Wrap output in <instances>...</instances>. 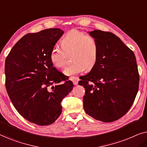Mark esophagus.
I'll return each mask as SVG.
<instances>
[{"label": "esophagus", "mask_w": 147, "mask_h": 147, "mask_svg": "<svg viewBox=\"0 0 147 147\" xmlns=\"http://www.w3.org/2000/svg\"><path fill=\"white\" fill-rule=\"evenodd\" d=\"M70 80H71L72 82H73L74 85H75V86L78 85V82H79V80H80L79 78H78V77H71V78H70Z\"/></svg>", "instance_id": "obj_1"}]
</instances>
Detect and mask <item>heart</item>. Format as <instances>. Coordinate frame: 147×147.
<instances>
[{"label":"heart","instance_id":"1","mask_svg":"<svg viewBox=\"0 0 147 147\" xmlns=\"http://www.w3.org/2000/svg\"><path fill=\"white\" fill-rule=\"evenodd\" d=\"M61 49L53 48L50 52L49 60L54 67L62 68L67 62V55L71 53L73 63L64 70L67 76L76 75L86 69L90 70L98 59L99 48L96 40L84 32L72 30L60 41Z\"/></svg>","mask_w":147,"mask_h":147}]
</instances>
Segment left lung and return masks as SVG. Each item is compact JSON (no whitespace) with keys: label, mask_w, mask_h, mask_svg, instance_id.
<instances>
[{"label":"left lung","mask_w":147,"mask_h":147,"mask_svg":"<svg viewBox=\"0 0 147 147\" xmlns=\"http://www.w3.org/2000/svg\"><path fill=\"white\" fill-rule=\"evenodd\" d=\"M97 41L96 65L78 84L85 88L86 113L104 122L115 121L131 107L139 85L135 55L120 39L110 32H88Z\"/></svg>","instance_id":"obj_1"}]
</instances>
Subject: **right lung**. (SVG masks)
Masks as SVG:
<instances>
[{"mask_svg": "<svg viewBox=\"0 0 147 147\" xmlns=\"http://www.w3.org/2000/svg\"><path fill=\"white\" fill-rule=\"evenodd\" d=\"M63 33L54 28L28 33L6 58L5 86L10 99L24 118L37 125H49L59 118L61 102L73 89L71 81L49 60Z\"/></svg>", "mask_w": 147, "mask_h": 147, "instance_id": "right-lung-1", "label": "right lung"}]
</instances>
